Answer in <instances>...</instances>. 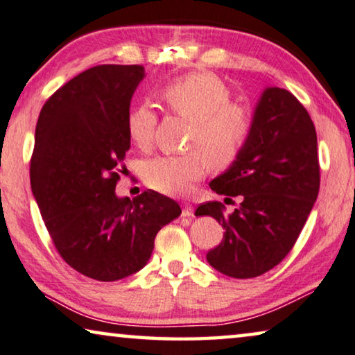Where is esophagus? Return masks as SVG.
I'll return each mask as SVG.
<instances>
[{"label":"esophagus","instance_id":"34e87169","mask_svg":"<svg viewBox=\"0 0 355 355\" xmlns=\"http://www.w3.org/2000/svg\"><path fill=\"white\" fill-rule=\"evenodd\" d=\"M194 215V209L191 207L189 204H183V209H182V216L184 218H189V216Z\"/></svg>","mask_w":355,"mask_h":355}]
</instances>
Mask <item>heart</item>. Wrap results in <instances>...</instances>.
Masks as SVG:
<instances>
[{
	"label": "heart",
	"mask_w": 355,
	"mask_h": 355,
	"mask_svg": "<svg viewBox=\"0 0 355 355\" xmlns=\"http://www.w3.org/2000/svg\"><path fill=\"white\" fill-rule=\"evenodd\" d=\"M162 98L175 113L193 121L187 155H166L148 161L144 178L148 187L164 194L180 196L189 191L210 166H231L250 135L252 121L247 108L231 103V91L210 73H193L168 83ZM156 113L140 103L127 116V134L139 150H150L155 139Z\"/></svg>",
	"instance_id": "1"
}]
</instances>
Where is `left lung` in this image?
Wrapping results in <instances>:
<instances>
[{
  "label": "left lung",
  "mask_w": 355,
  "mask_h": 355,
  "mask_svg": "<svg viewBox=\"0 0 355 355\" xmlns=\"http://www.w3.org/2000/svg\"><path fill=\"white\" fill-rule=\"evenodd\" d=\"M320 168L313 119L293 94L266 87L258 100L250 135L211 191L241 196L230 215L216 200L196 215L223 226V241L207 253L211 268L234 279L261 276L292 250L319 194Z\"/></svg>",
  "instance_id": "obj_1"
}]
</instances>
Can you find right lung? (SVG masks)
<instances>
[{"instance_id": "right-lung-1", "label": "right lung", "mask_w": 355, "mask_h": 355, "mask_svg": "<svg viewBox=\"0 0 355 355\" xmlns=\"http://www.w3.org/2000/svg\"><path fill=\"white\" fill-rule=\"evenodd\" d=\"M141 65H98L47 98L35 130L31 191L57 252L100 282L140 271L155 237L182 214L153 189L118 198L116 183L130 148L127 116Z\"/></svg>"}]
</instances>
